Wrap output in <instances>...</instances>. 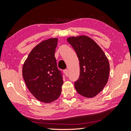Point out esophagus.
Segmentation results:
<instances>
[{
	"instance_id": "obj_1",
	"label": "esophagus",
	"mask_w": 131,
	"mask_h": 131,
	"mask_svg": "<svg viewBox=\"0 0 131 131\" xmlns=\"http://www.w3.org/2000/svg\"><path fill=\"white\" fill-rule=\"evenodd\" d=\"M63 72H64V73L65 74V75H66V76H68V75H69V73H68V70H67V69H65V70H64V71H63Z\"/></svg>"
}]
</instances>
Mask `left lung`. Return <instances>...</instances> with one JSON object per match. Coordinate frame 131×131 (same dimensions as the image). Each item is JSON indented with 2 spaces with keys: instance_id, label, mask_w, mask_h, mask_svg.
I'll return each mask as SVG.
<instances>
[{
  "instance_id": "obj_1",
  "label": "left lung",
  "mask_w": 131,
  "mask_h": 131,
  "mask_svg": "<svg viewBox=\"0 0 131 131\" xmlns=\"http://www.w3.org/2000/svg\"><path fill=\"white\" fill-rule=\"evenodd\" d=\"M67 41L76 51L80 62V76L74 83L77 92L85 97L101 92L109 77V62L103 51L90 37H69Z\"/></svg>"
}]
</instances>
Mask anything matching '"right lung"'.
Listing matches in <instances>:
<instances>
[{
  "instance_id": "right-lung-1",
  "label": "right lung",
  "mask_w": 131,
  "mask_h": 131,
  "mask_svg": "<svg viewBox=\"0 0 131 131\" xmlns=\"http://www.w3.org/2000/svg\"><path fill=\"white\" fill-rule=\"evenodd\" d=\"M57 38L42 41L29 54L23 67V76L30 92L37 100L51 103L61 94L63 81L54 57Z\"/></svg>"
}]
</instances>
